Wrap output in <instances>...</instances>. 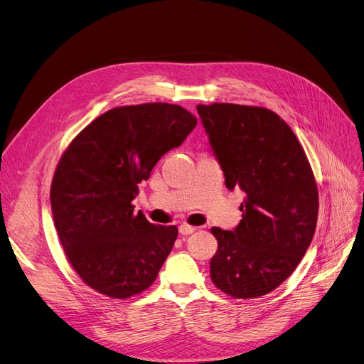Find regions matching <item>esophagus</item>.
<instances>
[{"instance_id": "esophagus-1", "label": "esophagus", "mask_w": 364, "mask_h": 364, "mask_svg": "<svg viewBox=\"0 0 364 364\" xmlns=\"http://www.w3.org/2000/svg\"><path fill=\"white\" fill-rule=\"evenodd\" d=\"M178 230H180V233H181L183 236H188V235H192L193 232H196V227L188 225V224H181V225L178 227Z\"/></svg>"}]
</instances>
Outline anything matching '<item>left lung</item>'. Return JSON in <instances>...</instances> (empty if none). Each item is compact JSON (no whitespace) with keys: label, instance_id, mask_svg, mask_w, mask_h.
Masks as SVG:
<instances>
[{"label":"left lung","instance_id":"obj_1","mask_svg":"<svg viewBox=\"0 0 364 364\" xmlns=\"http://www.w3.org/2000/svg\"><path fill=\"white\" fill-rule=\"evenodd\" d=\"M196 109L227 188L246 195L233 232L211 228L218 240L211 279L233 298L262 296L294 273L313 240L318 214L313 169L273 110L233 103Z\"/></svg>","mask_w":364,"mask_h":364}]
</instances>
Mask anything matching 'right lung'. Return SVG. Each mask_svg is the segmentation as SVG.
I'll use <instances>...</instances> for the list:
<instances>
[{
  "label": "right lung",
  "instance_id": "right-lung-1",
  "mask_svg": "<svg viewBox=\"0 0 364 364\" xmlns=\"http://www.w3.org/2000/svg\"><path fill=\"white\" fill-rule=\"evenodd\" d=\"M196 124L178 105L121 106L95 118L65 150L51 211L70 265L91 289L125 299L158 277L178 228L149 223L131 202L139 183Z\"/></svg>",
  "mask_w": 364,
  "mask_h": 364
}]
</instances>
